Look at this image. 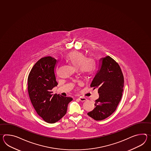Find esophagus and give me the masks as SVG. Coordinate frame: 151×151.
Returning a JSON list of instances; mask_svg holds the SVG:
<instances>
[{"label": "esophagus", "instance_id": "34e87169", "mask_svg": "<svg viewBox=\"0 0 151 151\" xmlns=\"http://www.w3.org/2000/svg\"><path fill=\"white\" fill-rule=\"evenodd\" d=\"M78 99L80 101H82V102H84V101H87V99L83 97H78Z\"/></svg>", "mask_w": 151, "mask_h": 151}]
</instances>
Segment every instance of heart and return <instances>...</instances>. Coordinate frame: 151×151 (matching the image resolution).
<instances>
[{
    "label": "heart",
    "mask_w": 151,
    "mask_h": 151,
    "mask_svg": "<svg viewBox=\"0 0 151 151\" xmlns=\"http://www.w3.org/2000/svg\"><path fill=\"white\" fill-rule=\"evenodd\" d=\"M66 60L74 68H79L81 74L84 77L93 75L96 69L95 60L92 58H87L83 53L80 51H71L66 56Z\"/></svg>",
    "instance_id": "obj_1"
}]
</instances>
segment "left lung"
Here are the masks:
<instances>
[{
  "instance_id": "obj_1",
  "label": "left lung",
  "mask_w": 151,
  "mask_h": 151,
  "mask_svg": "<svg viewBox=\"0 0 151 151\" xmlns=\"http://www.w3.org/2000/svg\"><path fill=\"white\" fill-rule=\"evenodd\" d=\"M100 60V70L91 84L93 89H98L99 98L95 101V108L87 114L96 121L104 120L115 111L124 87V77L119 64L109 56Z\"/></svg>"
}]
</instances>
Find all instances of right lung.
I'll return each instance as SVG.
<instances>
[{
    "mask_svg": "<svg viewBox=\"0 0 151 151\" xmlns=\"http://www.w3.org/2000/svg\"><path fill=\"white\" fill-rule=\"evenodd\" d=\"M57 60L47 56L40 58L31 69L27 78V89L31 104L44 121L54 124L65 115L70 97L53 95L57 86L55 69Z\"/></svg>",
    "mask_w": 151,
    "mask_h": 151,
    "instance_id": "obj_1",
    "label": "right lung"
}]
</instances>
